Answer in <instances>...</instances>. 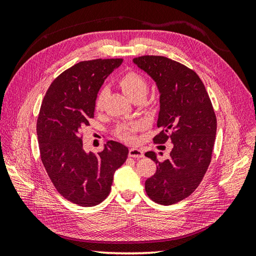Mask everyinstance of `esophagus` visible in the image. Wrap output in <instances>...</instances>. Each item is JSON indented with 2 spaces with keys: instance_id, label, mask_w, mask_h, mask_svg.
I'll list each match as a JSON object with an SVG mask.
<instances>
[{
  "instance_id": "esophagus-1",
  "label": "esophagus",
  "mask_w": 256,
  "mask_h": 256,
  "mask_svg": "<svg viewBox=\"0 0 256 256\" xmlns=\"http://www.w3.org/2000/svg\"><path fill=\"white\" fill-rule=\"evenodd\" d=\"M128 156L133 157V158H142V157L144 156V153H143L142 150L132 148H130V150H128Z\"/></svg>"
}]
</instances>
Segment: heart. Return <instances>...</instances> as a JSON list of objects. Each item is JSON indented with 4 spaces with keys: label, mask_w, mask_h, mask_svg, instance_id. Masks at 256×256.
I'll return each instance as SVG.
<instances>
[{
    "label": "heart",
    "mask_w": 256,
    "mask_h": 256,
    "mask_svg": "<svg viewBox=\"0 0 256 256\" xmlns=\"http://www.w3.org/2000/svg\"><path fill=\"white\" fill-rule=\"evenodd\" d=\"M118 84L124 91V94L131 100L136 99V98H143L144 99L148 89V80H146L142 74L138 72H126L123 74L118 79ZM106 96V90L104 88L100 89L96 94L94 100V106L96 110H101L102 108ZM140 128H142V124L138 122L123 123L120 124L116 128V135L121 140H128V142H133L134 133L140 131Z\"/></svg>",
    "instance_id": "1"
}]
</instances>
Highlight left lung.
<instances>
[{
  "mask_svg": "<svg viewBox=\"0 0 256 256\" xmlns=\"http://www.w3.org/2000/svg\"><path fill=\"white\" fill-rule=\"evenodd\" d=\"M134 64L148 72L158 86L160 133L155 144L172 140L168 160L158 162L153 152L145 156L157 164L145 182V192L160 204H174L189 197L200 184L210 165L216 118L204 84L192 69L162 56H140Z\"/></svg>",
  "mask_w": 256,
  "mask_h": 256,
  "instance_id": "8db88e82",
  "label": "left lung"
}]
</instances>
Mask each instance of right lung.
<instances>
[{
    "mask_svg": "<svg viewBox=\"0 0 256 256\" xmlns=\"http://www.w3.org/2000/svg\"><path fill=\"white\" fill-rule=\"evenodd\" d=\"M122 58L80 62L48 88L37 118L40 158L57 192L82 206H94L111 192L113 175L128 150L108 140L100 153H86L82 130L94 118V100L104 79Z\"/></svg>",
    "mask_w": 256,
    "mask_h": 256,
    "instance_id": "obj_1",
    "label": "right lung"
}]
</instances>
